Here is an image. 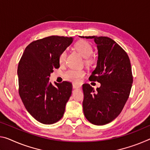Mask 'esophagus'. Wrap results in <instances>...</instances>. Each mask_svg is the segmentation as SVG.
Returning <instances> with one entry per match:
<instances>
[{"instance_id": "1", "label": "esophagus", "mask_w": 150, "mask_h": 150, "mask_svg": "<svg viewBox=\"0 0 150 150\" xmlns=\"http://www.w3.org/2000/svg\"><path fill=\"white\" fill-rule=\"evenodd\" d=\"M81 87V85L80 84H77V83H73V89H78V88H80Z\"/></svg>"}]
</instances>
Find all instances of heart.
Segmentation results:
<instances>
[{"label":"heart","mask_w":150,"mask_h":150,"mask_svg":"<svg viewBox=\"0 0 150 150\" xmlns=\"http://www.w3.org/2000/svg\"><path fill=\"white\" fill-rule=\"evenodd\" d=\"M75 48L84 58H86L85 63L87 64L91 63V60L89 57L93 53V49L89 42L86 41H84V40H80L75 44ZM66 57L67 52L66 51H63L59 56V63H60L61 65L65 63ZM85 74V71L83 70L69 69L66 71L64 76H65L67 79L77 83L79 81L80 78L83 77Z\"/></svg>","instance_id":"b5f03b06"}]
</instances>
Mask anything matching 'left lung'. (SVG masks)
<instances>
[{
  "label": "left lung",
  "instance_id": "left-lung-1",
  "mask_svg": "<svg viewBox=\"0 0 150 150\" xmlns=\"http://www.w3.org/2000/svg\"><path fill=\"white\" fill-rule=\"evenodd\" d=\"M92 39L97 45V67L89 80L101 86L95 91L89 84L83 85V109L90 123L103 125L112 122L122 112L133 83L130 60L124 50L107 37H79Z\"/></svg>",
  "mask_w": 150,
  "mask_h": 150
}]
</instances>
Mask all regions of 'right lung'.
Segmentation results:
<instances>
[{"instance_id": "right-lung-1", "label": "right lung", "mask_w": 150, "mask_h": 150, "mask_svg": "<svg viewBox=\"0 0 150 150\" xmlns=\"http://www.w3.org/2000/svg\"><path fill=\"white\" fill-rule=\"evenodd\" d=\"M73 41V37L50 36L26 47L18 66L19 95L26 109L43 124H53L65 113L72 84L49 81L54 69L60 67L59 56Z\"/></svg>"}]
</instances>
